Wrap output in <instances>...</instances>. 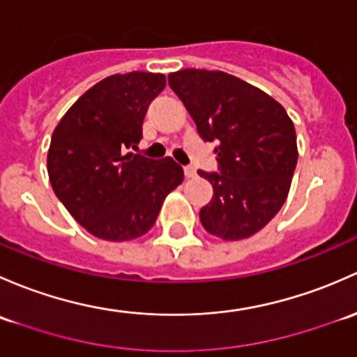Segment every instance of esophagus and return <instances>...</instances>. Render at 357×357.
<instances>
[{
  "label": "esophagus",
  "mask_w": 357,
  "mask_h": 357,
  "mask_svg": "<svg viewBox=\"0 0 357 357\" xmlns=\"http://www.w3.org/2000/svg\"><path fill=\"white\" fill-rule=\"evenodd\" d=\"M183 175H185V178H194V177H196V168L185 167V168H183Z\"/></svg>",
  "instance_id": "1"
}]
</instances>
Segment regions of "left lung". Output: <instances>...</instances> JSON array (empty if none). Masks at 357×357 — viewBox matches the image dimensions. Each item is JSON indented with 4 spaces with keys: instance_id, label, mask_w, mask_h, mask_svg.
<instances>
[{
    "instance_id": "left-lung-1",
    "label": "left lung",
    "mask_w": 357,
    "mask_h": 357,
    "mask_svg": "<svg viewBox=\"0 0 357 357\" xmlns=\"http://www.w3.org/2000/svg\"><path fill=\"white\" fill-rule=\"evenodd\" d=\"M206 142L218 172L197 170L213 185L199 211L203 227L223 241L259 232L284 206L297 165L296 128L280 102L225 72L185 68L168 75Z\"/></svg>"
}]
</instances>
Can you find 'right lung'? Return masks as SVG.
<instances>
[{"label":"right lung","instance_id":"obj_1","mask_svg":"<svg viewBox=\"0 0 357 357\" xmlns=\"http://www.w3.org/2000/svg\"><path fill=\"white\" fill-rule=\"evenodd\" d=\"M167 86L163 73L106 77L82 94L56 125L47 174L70 215L102 241H132L154 225L183 170L172 158L137 149L149 105Z\"/></svg>","mask_w":357,"mask_h":357}]
</instances>
